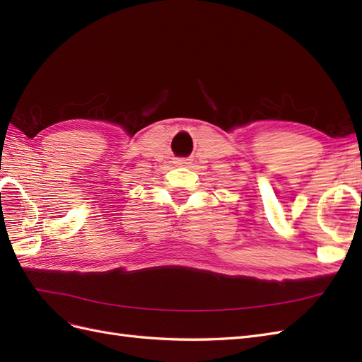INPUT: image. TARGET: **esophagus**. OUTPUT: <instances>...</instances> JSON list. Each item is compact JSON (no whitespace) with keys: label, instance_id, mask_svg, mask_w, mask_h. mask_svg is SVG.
Listing matches in <instances>:
<instances>
[{"label":"esophagus","instance_id":"34e87169","mask_svg":"<svg viewBox=\"0 0 362 362\" xmlns=\"http://www.w3.org/2000/svg\"><path fill=\"white\" fill-rule=\"evenodd\" d=\"M189 163H190V161H189V160H185V158H181V160H178V161H177V164H180V166H187Z\"/></svg>","mask_w":362,"mask_h":362}]
</instances>
